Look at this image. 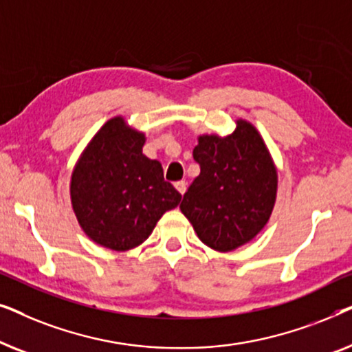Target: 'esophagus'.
I'll return each mask as SVG.
<instances>
[{"label": "esophagus", "instance_id": "esophagus-1", "mask_svg": "<svg viewBox=\"0 0 352 352\" xmlns=\"http://www.w3.org/2000/svg\"><path fill=\"white\" fill-rule=\"evenodd\" d=\"M175 187H176V190L179 192L181 195H184V194H186V189H187V184H186V181H177L176 184H175Z\"/></svg>", "mask_w": 352, "mask_h": 352}]
</instances>
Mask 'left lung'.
<instances>
[{"instance_id": "8db88e82", "label": "left lung", "mask_w": 352, "mask_h": 352, "mask_svg": "<svg viewBox=\"0 0 352 352\" xmlns=\"http://www.w3.org/2000/svg\"><path fill=\"white\" fill-rule=\"evenodd\" d=\"M200 175L181 211L199 239L216 252H232L256 237L271 218L277 170L256 128L237 120L229 136L204 134L194 148Z\"/></svg>"}]
</instances>
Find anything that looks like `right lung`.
Here are the masks:
<instances>
[{
	"label": "right lung",
	"instance_id": "add662e5",
	"mask_svg": "<svg viewBox=\"0 0 352 352\" xmlns=\"http://www.w3.org/2000/svg\"><path fill=\"white\" fill-rule=\"evenodd\" d=\"M144 133L129 128L123 117L110 118L72 173V206L81 229L115 252L141 245L182 197L163 179L160 162L144 155Z\"/></svg>",
	"mask_w": 352,
	"mask_h": 352
}]
</instances>
